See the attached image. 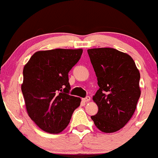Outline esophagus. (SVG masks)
I'll list each match as a JSON object with an SVG mask.
<instances>
[{"mask_svg": "<svg viewBox=\"0 0 158 158\" xmlns=\"http://www.w3.org/2000/svg\"><path fill=\"white\" fill-rule=\"evenodd\" d=\"M90 100H91V97H90V96H87V97H85V98H83V101L85 102H89Z\"/></svg>", "mask_w": 158, "mask_h": 158, "instance_id": "obj_1", "label": "esophagus"}]
</instances>
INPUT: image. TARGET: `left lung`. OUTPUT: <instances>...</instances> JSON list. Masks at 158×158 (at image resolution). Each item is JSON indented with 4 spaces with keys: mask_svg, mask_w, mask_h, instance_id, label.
Here are the masks:
<instances>
[{
    "mask_svg": "<svg viewBox=\"0 0 158 158\" xmlns=\"http://www.w3.org/2000/svg\"><path fill=\"white\" fill-rule=\"evenodd\" d=\"M99 89L93 96L98 111L91 116L104 133H114L129 122L140 96V74L130 55L113 48L88 49Z\"/></svg>",
    "mask_w": 158,
    "mask_h": 158,
    "instance_id": "1",
    "label": "left lung"
}]
</instances>
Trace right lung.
<instances>
[{"label":"right lung","mask_w":158,"mask_h":158,"mask_svg":"<svg viewBox=\"0 0 158 158\" xmlns=\"http://www.w3.org/2000/svg\"><path fill=\"white\" fill-rule=\"evenodd\" d=\"M83 50L38 51L25 65L22 91L28 115L41 130L60 133L68 126L81 98L69 94L68 73Z\"/></svg>","instance_id":"right-lung-1"}]
</instances>
